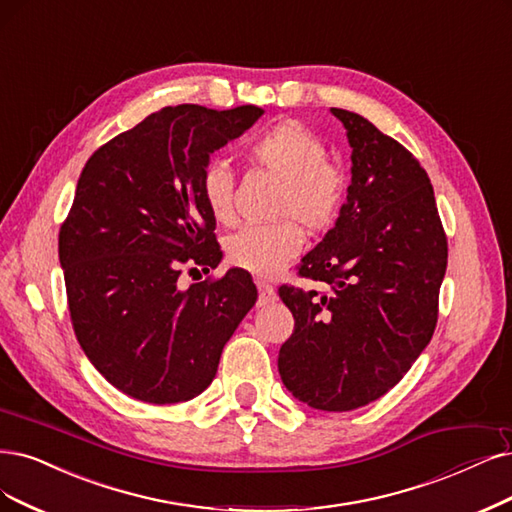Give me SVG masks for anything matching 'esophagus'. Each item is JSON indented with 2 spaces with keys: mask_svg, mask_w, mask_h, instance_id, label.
<instances>
[{
  "mask_svg": "<svg viewBox=\"0 0 512 512\" xmlns=\"http://www.w3.org/2000/svg\"><path fill=\"white\" fill-rule=\"evenodd\" d=\"M257 291H259V306H266V304H272V301L276 299V291L272 285H268V282L263 280H257Z\"/></svg>",
  "mask_w": 512,
  "mask_h": 512,
  "instance_id": "34e87169",
  "label": "esophagus"
}]
</instances>
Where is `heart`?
<instances>
[{
	"label": "heart",
	"mask_w": 512,
	"mask_h": 512,
	"mask_svg": "<svg viewBox=\"0 0 512 512\" xmlns=\"http://www.w3.org/2000/svg\"><path fill=\"white\" fill-rule=\"evenodd\" d=\"M255 164L282 179L276 215L289 217L270 225H246L225 242L232 266L257 276H274L304 249V232H320L333 223L344 198V175L327 162V149L310 128L282 120L263 130L249 145ZM200 196L219 223L234 221V175L223 160L206 162Z\"/></svg>",
	"instance_id": "b5f03b06"
}]
</instances>
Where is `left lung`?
Listing matches in <instances>:
<instances>
[{
  "label": "left lung",
  "instance_id": "1",
  "mask_svg": "<svg viewBox=\"0 0 512 512\" xmlns=\"http://www.w3.org/2000/svg\"><path fill=\"white\" fill-rule=\"evenodd\" d=\"M331 113L352 147V181L335 225L299 266L329 291L278 289L295 318L278 371L308 407L352 411L399 384L428 346L447 238L420 162L358 113Z\"/></svg>",
  "mask_w": 512,
  "mask_h": 512
}]
</instances>
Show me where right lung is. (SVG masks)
<instances>
[{"instance_id":"add662e5","label":"right lung","mask_w":512,"mask_h":512,"mask_svg":"<svg viewBox=\"0 0 512 512\" xmlns=\"http://www.w3.org/2000/svg\"><path fill=\"white\" fill-rule=\"evenodd\" d=\"M261 113L164 107L99 147L82 170L59 234L69 314L88 361L132 399L170 405L206 390L255 306L249 272L232 268L187 289L179 274L183 263L219 266L200 175Z\"/></svg>"}]
</instances>
